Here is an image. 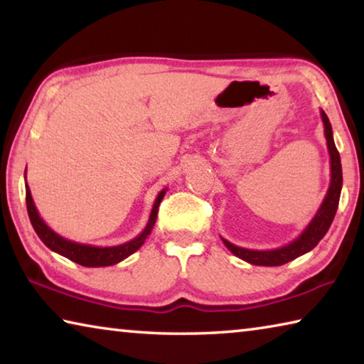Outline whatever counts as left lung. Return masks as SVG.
Returning <instances> with one entry per match:
<instances>
[{"label": "left lung", "instance_id": "left-lung-1", "mask_svg": "<svg viewBox=\"0 0 364 364\" xmlns=\"http://www.w3.org/2000/svg\"><path fill=\"white\" fill-rule=\"evenodd\" d=\"M321 119L324 125V136L326 143H328V151L331 157V183L329 189L326 193L323 204L319 205L315 217L311 218L310 223L301 231L297 239H294L292 242H289L282 247L273 249V250H252L237 247V245L231 244L230 241L221 237V241L231 250L234 255L241 258V260L247 262L250 264H258V267H279L287 262L294 260L300 255L306 254L311 249H315L318 242L324 237V234L328 232L332 220L336 217L338 199H341V191H342V165H341V156L334 144V138H332V127L328 119V115L321 110Z\"/></svg>", "mask_w": 364, "mask_h": 364}]
</instances>
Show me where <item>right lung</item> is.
<instances>
[{
	"instance_id": "add662e5",
	"label": "right lung",
	"mask_w": 364,
	"mask_h": 364,
	"mask_svg": "<svg viewBox=\"0 0 364 364\" xmlns=\"http://www.w3.org/2000/svg\"><path fill=\"white\" fill-rule=\"evenodd\" d=\"M165 193H167V188L162 189L157 194L156 202H154L152 210L149 215V221H147L146 228L138 234L136 237L132 239V241H128V242L112 245V247H97V245L69 241V239L63 237L56 231H53L51 228H49L45 221H43L38 210H36L35 202L32 199V193H30V188L26 181V202H27L28 218H30V221H32L33 230L36 234H38V237L41 239L43 244H45L48 249L56 252V254L69 258V260L82 264V267H90V268L110 267V264L119 263L122 260H125L127 257L134 254V252H136L141 245L144 244L146 237L149 236L154 225H156L159 205H160V202H162Z\"/></svg>"
}]
</instances>
